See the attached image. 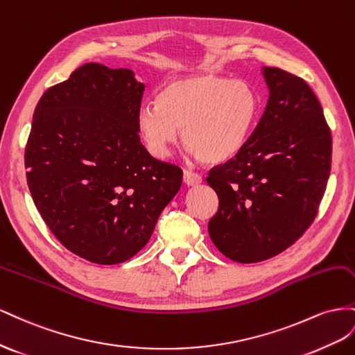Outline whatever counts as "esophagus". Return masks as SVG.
Here are the masks:
<instances>
[{"label": "esophagus", "instance_id": "esophagus-1", "mask_svg": "<svg viewBox=\"0 0 355 355\" xmlns=\"http://www.w3.org/2000/svg\"><path fill=\"white\" fill-rule=\"evenodd\" d=\"M183 180H184V184L186 186H198V184L202 183V177L198 174V172L189 171V169L184 171Z\"/></svg>", "mask_w": 355, "mask_h": 355}]
</instances>
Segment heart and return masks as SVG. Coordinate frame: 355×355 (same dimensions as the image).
<instances>
[{
	"instance_id": "1",
	"label": "heart",
	"mask_w": 355,
	"mask_h": 355,
	"mask_svg": "<svg viewBox=\"0 0 355 355\" xmlns=\"http://www.w3.org/2000/svg\"><path fill=\"white\" fill-rule=\"evenodd\" d=\"M259 114V98L248 83L214 74L175 78L159 90L156 105L139 110L138 125L159 157L178 141L207 164L234 157L245 146Z\"/></svg>"
}]
</instances>
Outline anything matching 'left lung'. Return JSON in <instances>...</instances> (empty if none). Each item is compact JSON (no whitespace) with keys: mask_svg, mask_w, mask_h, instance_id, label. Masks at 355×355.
<instances>
[{"mask_svg":"<svg viewBox=\"0 0 355 355\" xmlns=\"http://www.w3.org/2000/svg\"><path fill=\"white\" fill-rule=\"evenodd\" d=\"M265 113L235 157L211 168L218 209L208 223L221 254L257 263L305 234L318 212L331 166V134L305 80L266 67Z\"/></svg>","mask_w":355,"mask_h":355,"instance_id":"1","label":"left lung"}]
</instances>
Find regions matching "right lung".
I'll return each instance as SVG.
<instances>
[{
  "mask_svg": "<svg viewBox=\"0 0 355 355\" xmlns=\"http://www.w3.org/2000/svg\"><path fill=\"white\" fill-rule=\"evenodd\" d=\"M144 87L130 69L90 62L34 111L25 148L34 204L60 244L96 265L134 257L183 181L141 144Z\"/></svg>",
  "mask_w": 355,
  "mask_h": 355,
  "instance_id": "obj_1",
  "label": "right lung"
}]
</instances>
